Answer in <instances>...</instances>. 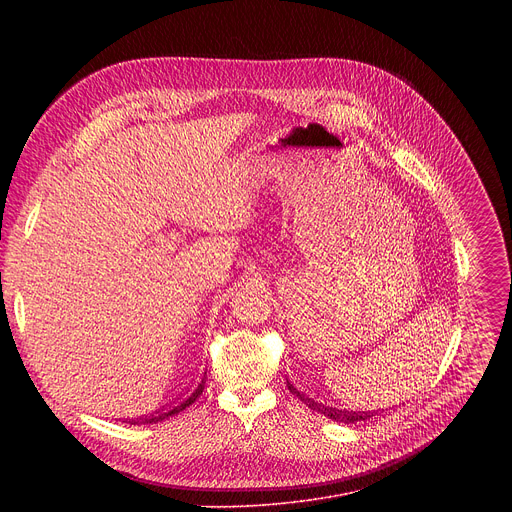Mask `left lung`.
Here are the masks:
<instances>
[{
	"label": "left lung",
	"mask_w": 512,
	"mask_h": 512,
	"mask_svg": "<svg viewBox=\"0 0 512 512\" xmlns=\"http://www.w3.org/2000/svg\"><path fill=\"white\" fill-rule=\"evenodd\" d=\"M287 389H289V393H294L296 397H300L310 409H314V411H318V413H322V415H326V417H330V419H334V421H340V423H356V421H364V419H369L371 417V411L367 413V411H360V413H356V411H346V409H336V407H326V405H322V403H318V401H314V399H310V397H306L304 393H300L294 385H291L289 381H287Z\"/></svg>",
	"instance_id": "obj_1"
}]
</instances>
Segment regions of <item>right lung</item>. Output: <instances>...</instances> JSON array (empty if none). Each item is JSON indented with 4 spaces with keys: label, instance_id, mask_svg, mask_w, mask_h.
Returning <instances> with one entry per match:
<instances>
[{
    "label": "right lung",
    "instance_id": "right-lung-1",
    "mask_svg": "<svg viewBox=\"0 0 512 512\" xmlns=\"http://www.w3.org/2000/svg\"><path fill=\"white\" fill-rule=\"evenodd\" d=\"M204 383H206V373H204V377H202V381L192 389V391H188L182 399H178V401H174V403H170V407L168 409H160V411H156V413H150V415H145V417H137V419H131L129 423L131 425H137V423H158V421H164L166 417H170V415H176V413H180V411H184L186 407H190L200 395H202V389H204Z\"/></svg>",
    "mask_w": 512,
    "mask_h": 512
}]
</instances>
